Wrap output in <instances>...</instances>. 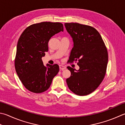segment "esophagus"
<instances>
[{
  "mask_svg": "<svg viewBox=\"0 0 125 125\" xmlns=\"http://www.w3.org/2000/svg\"><path fill=\"white\" fill-rule=\"evenodd\" d=\"M59 68L61 70H63L66 69V67L63 65H59Z\"/></svg>",
  "mask_w": 125,
  "mask_h": 125,
  "instance_id": "1",
  "label": "esophagus"
}]
</instances>
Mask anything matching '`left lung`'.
<instances>
[{"label":"left lung","instance_id":"obj_1","mask_svg":"<svg viewBox=\"0 0 125 125\" xmlns=\"http://www.w3.org/2000/svg\"><path fill=\"white\" fill-rule=\"evenodd\" d=\"M73 47L69 62H78L79 69L67 66L71 76L66 79L69 88L79 96L93 93L105 76L108 60L107 49L101 35L90 26L77 23H65Z\"/></svg>","mask_w":125,"mask_h":125}]
</instances>
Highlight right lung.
Returning <instances> with one entry per match:
<instances>
[{
  "mask_svg": "<svg viewBox=\"0 0 125 125\" xmlns=\"http://www.w3.org/2000/svg\"><path fill=\"white\" fill-rule=\"evenodd\" d=\"M63 31V24L43 22L30 25L21 34L17 45L15 61L16 71L26 89L41 93L50 87L59 66H44L42 57L48 51V43L55 34Z\"/></svg>",
  "mask_w": 125,
  "mask_h": 125,
  "instance_id": "add662e5",
  "label": "right lung"
}]
</instances>
